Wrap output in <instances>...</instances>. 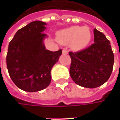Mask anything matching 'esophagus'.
<instances>
[{
  "instance_id": "34e87169",
  "label": "esophagus",
  "mask_w": 120,
  "mask_h": 120,
  "mask_svg": "<svg viewBox=\"0 0 120 120\" xmlns=\"http://www.w3.org/2000/svg\"><path fill=\"white\" fill-rule=\"evenodd\" d=\"M63 54H65V55H66V54H67L68 53V51H67L66 49H63L62 51Z\"/></svg>"
}]
</instances>
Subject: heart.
I'll return each mask as SVG.
<instances>
[{
    "label": "heart",
    "mask_w": 120,
    "mask_h": 120,
    "mask_svg": "<svg viewBox=\"0 0 120 120\" xmlns=\"http://www.w3.org/2000/svg\"><path fill=\"white\" fill-rule=\"evenodd\" d=\"M92 39L90 29L87 26H72L58 31L57 39L63 44H71L75 49H83L88 46Z\"/></svg>",
    "instance_id": "obj_1"
}]
</instances>
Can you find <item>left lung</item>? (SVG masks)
<instances>
[{
	"label": "left lung",
	"mask_w": 120,
	"mask_h": 120,
	"mask_svg": "<svg viewBox=\"0 0 120 120\" xmlns=\"http://www.w3.org/2000/svg\"><path fill=\"white\" fill-rule=\"evenodd\" d=\"M94 43L77 52H69V73L73 81L83 87L95 88L108 80L113 70L114 56L110 42L96 29Z\"/></svg>",
	"instance_id": "obj_1"
}]
</instances>
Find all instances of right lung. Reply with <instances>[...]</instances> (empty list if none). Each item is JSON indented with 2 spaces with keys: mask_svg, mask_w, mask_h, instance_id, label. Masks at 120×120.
Instances as JSON below:
<instances>
[{
  "mask_svg": "<svg viewBox=\"0 0 120 120\" xmlns=\"http://www.w3.org/2000/svg\"><path fill=\"white\" fill-rule=\"evenodd\" d=\"M46 22H31L19 29L8 45L7 65L9 75L21 90L35 92L47 87L51 80V71L62 50H47L43 31Z\"/></svg>",
  "mask_w": 120,
  "mask_h": 120,
  "instance_id": "add662e5",
  "label": "right lung"
}]
</instances>
